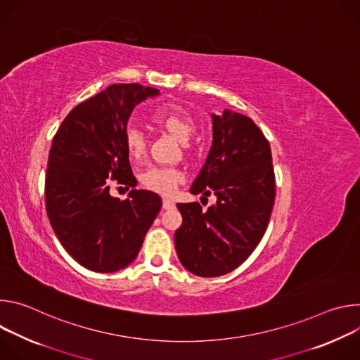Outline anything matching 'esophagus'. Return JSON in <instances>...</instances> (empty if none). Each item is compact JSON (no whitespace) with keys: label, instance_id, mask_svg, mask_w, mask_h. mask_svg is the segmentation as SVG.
Returning a JSON list of instances; mask_svg holds the SVG:
<instances>
[{"label":"esophagus","instance_id":"esophagus-1","mask_svg":"<svg viewBox=\"0 0 360 360\" xmlns=\"http://www.w3.org/2000/svg\"><path fill=\"white\" fill-rule=\"evenodd\" d=\"M162 208L164 210H174L175 208V202L168 199V198H165V199H162Z\"/></svg>","mask_w":360,"mask_h":360}]
</instances>
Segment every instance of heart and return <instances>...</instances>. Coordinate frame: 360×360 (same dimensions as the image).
<instances>
[{
	"mask_svg": "<svg viewBox=\"0 0 360 360\" xmlns=\"http://www.w3.org/2000/svg\"><path fill=\"white\" fill-rule=\"evenodd\" d=\"M150 121L181 142H188L196 128L192 114L179 105H164L157 108L150 114ZM124 146L128 157L135 162L142 161L146 155V138L142 131L135 127L129 125L125 129ZM184 179V174L171 167H152L141 176V182L146 189L161 195L174 193Z\"/></svg>",
	"mask_w": 360,
	"mask_h": 360,
	"instance_id": "heart-1",
	"label": "heart"
}]
</instances>
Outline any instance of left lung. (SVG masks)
<instances>
[{"label": "left lung", "mask_w": 360, "mask_h": 360, "mask_svg": "<svg viewBox=\"0 0 360 360\" xmlns=\"http://www.w3.org/2000/svg\"><path fill=\"white\" fill-rule=\"evenodd\" d=\"M214 118V145L191 193L217 196L202 211L198 202L176 203L178 258L191 274L215 278L242 265L261 242L275 203V172L268 139L249 117L226 110Z\"/></svg>", "instance_id": "8db88e82"}]
</instances>
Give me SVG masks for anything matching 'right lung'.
<instances>
[{
	"instance_id": "obj_1",
	"label": "right lung",
	"mask_w": 360,
	"mask_h": 360,
	"mask_svg": "<svg viewBox=\"0 0 360 360\" xmlns=\"http://www.w3.org/2000/svg\"><path fill=\"white\" fill-rule=\"evenodd\" d=\"M160 91L114 84L65 117L49 149L45 210L57 238L84 268L108 274L128 266L157 218L162 200L134 189L136 179L124 146L136 104ZM111 181L133 188L124 201L109 193Z\"/></svg>"
}]
</instances>
